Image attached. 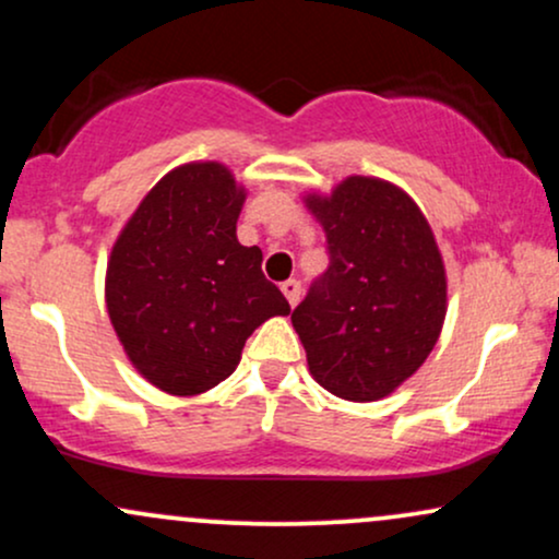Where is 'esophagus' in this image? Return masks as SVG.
Masks as SVG:
<instances>
[{
    "instance_id": "34e87169",
    "label": "esophagus",
    "mask_w": 559,
    "mask_h": 559,
    "mask_svg": "<svg viewBox=\"0 0 559 559\" xmlns=\"http://www.w3.org/2000/svg\"><path fill=\"white\" fill-rule=\"evenodd\" d=\"M281 292H284V297L288 299V305H297L299 301V294H301V284L297 278H288V281H284V284H281Z\"/></svg>"
}]
</instances>
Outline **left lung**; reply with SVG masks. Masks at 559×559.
Segmentation results:
<instances>
[{"label":"left lung","mask_w":559,"mask_h":559,"mask_svg":"<svg viewBox=\"0 0 559 559\" xmlns=\"http://www.w3.org/2000/svg\"><path fill=\"white\" fill-rule=\"evenodd\" d=\"M305 204L331 258L292 312L310 373L342 400H383L426 362L444 325L447 271L433 230L381 178L349 176Z\"/></svg>","instance_id":"8db88e82"}]
</instances>
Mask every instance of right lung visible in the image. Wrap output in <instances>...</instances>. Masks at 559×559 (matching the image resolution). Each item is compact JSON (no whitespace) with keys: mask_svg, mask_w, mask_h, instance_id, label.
I'll return each instance as SVG.
<instances>
[{"mask_svg":"<svg viewBox=\"0 0 559 559\" xmlns=\"http://www.w3.org/2000/svg\"><path fill=\"white\" fill-rule=\"evenodd\" d=\"M243 199L226 165L186 163L141 199L110 252L112 329L133 368L173 396L226 381L252 331L292 312L260 247L236 239Z\"/></svg>","mask_w":559,"mask_h":559,"instance_id":"obj_1","label":"right lung"}]
</instances>
